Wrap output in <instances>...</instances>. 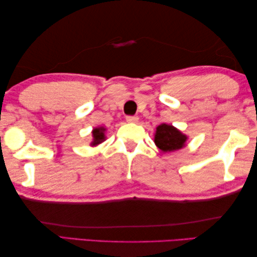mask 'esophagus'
<instances>
[{"instance_id": "esophagus-1", "label": "esophagus", "mask_w": 257, "mask_h": 257, "mask_svg": "<svg viewBox=\"0 0 257 257\" xmlns=\"http://www.w3.org/2000/svg\"><path fill=\"white\" fill-rule=\"evenodd\" d=\"M138 120H139L138 116H126V121H128V123H137Z\"/></svg>"}]
</instances>
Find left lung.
Listing matches in <instances>:
<instances>
[{
  "label": "left lung",
  "mask_w": 257,
  "mask_h": 257,
  "mask_svg": "<svg viewBox=\"0 0 257 257\" xmlns=\"http://www.w3.org/2000/svg\"><path fill=\"white\" fill-rule=\"evenodd\" d=\"M187 141V137L172 125L162 124L157 127L155 144L164 153L181 149Z\"/></svg>",
  "instance_id": "obj_1"
}]
</instances>
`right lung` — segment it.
<instances>
[{
	"label": "right lung",
	"instance_id": "obj_1",
	"mask_svg": "<svg viewBox=\"0 0 257 257\" xmlns=\"http://www.w3.org/2000/svg\"><path fill=\"white\" fill-rule=\"evenodd\" d=\"M104 128L103 127H99V128H94L93 132V142H92V146H95V145H99L100 142L103 141L104 139Z\"/></svg>",
	"mask_w": 257,
	"mask_h": 257
}]
</instances>
